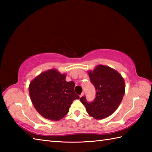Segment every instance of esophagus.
Masks as SVG:
<instances>
[{"label":"esophagus","mask_w":152,"mask_h":152,"mask_svg":"<svg viewBox=\"0 0 152 152\" xmlns=\"http://www.w3.org/2000/svg\"><path fill=\"white\" fill-rule=\"evenodd\" d=\"M83 95H84V92H82V94L80 95V97H82V96H83Z\"/></svg>","instance_id":"obj_1"}]
</instances>
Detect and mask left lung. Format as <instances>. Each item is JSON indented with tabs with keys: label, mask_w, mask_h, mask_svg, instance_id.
Segmentation results:
<instances>
[{
	"label": "left lung",
	"mask_w": 152,
	"mask_h": 152,
	"mask_svg": "<svg viewBox=\"0 0 152 152\" xmlns=\"http://www.w3.org/2000/svg\"><path fill=\"white\" fill-rule=\"evenodd\" d=\"M88 75L96 90L93 102H88L85 96L80 101L86 106L87 112L96 119L108 117L120 104L125 94V81L118 71L112 68L99 64Z\"/></svg>",
	"instance_id": "1"
}]
</instances>
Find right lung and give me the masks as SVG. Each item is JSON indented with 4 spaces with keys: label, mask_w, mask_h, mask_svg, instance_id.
<instances>
[{
    "label": "right lung",
    "mask_w": 152,
    "mask_h": 152,
    "mask_svg": "<svg viewBox=\"0 0 152 152\" xmlns=\"http://www.w3.org/2000/svg\"><path fill=\"white\" fill-rule=\"evenodd\" d=\"M66 74L52 69L40 73L30 83L31 102L46 119L60 120L69 112L74 100L80 99L74 92L75 83L66 82Z\"/></svg>",
    "instance_id": "add662e5"
}]
</instances>
